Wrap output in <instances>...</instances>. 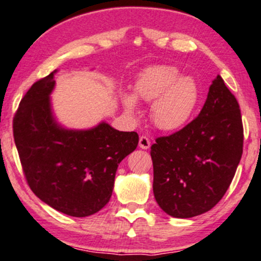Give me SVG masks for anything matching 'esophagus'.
Listing matches in <instances>:
<instances>
[{
  "mask_svg": "<svg viewBox=\"0 0 261 261\" xmlns=\"http://www.w3.org/2000/svg\"><path fill=\"white\" fill-rule=\"evenodd\" d=\"M150 145H151V142L146 136H142L139 138V146L142 149H149Z\"/></svg>",
  "mask_w": 261,
  "mask_h": 261,
  "instance_id": "obj_1",
  "label": "esophagus"
}]
</instances>
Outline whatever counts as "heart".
Segmentation results:
<instances>
[{"label":"heart","instance_id":"heart-1","mask_svg":"<svg viewBox=\"0 0 261 261\" xmlns=\"http://www.w3.org/2000/svg\"><path fill=\"white\" fill-rule=\"evenodd\" d=\"M138 99L151 102L150 115L154 124L164 130L182 127L191 118L198 102V87L188 76H179L171 66L150 67L138 76L134 85ZM123 102L128 112L137 111L134 96L125 94Z\"/></svg>","mask_w":261,"mask_h":261}]
</instances>
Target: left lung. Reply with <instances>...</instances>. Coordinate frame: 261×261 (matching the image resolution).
<instances>
[{"mask_svg":"<svg viewBox=\"0 0 261 261\" xmlns=\"http://www.w3.org/2000/svg\"><path fill=\"white\" fill-rule=\"evenodd\" d=\"M243 139L238 101L217 75L197 117L170 136L156 138L151 145L159 206L178 219L213 209L233 179Z\"/></svg>","mask_w":261,"mask_h":261,"instance_id":"8db88e82","label":"left lung"}]
</instances>
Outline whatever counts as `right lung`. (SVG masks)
I'll list each match as a JSON object with an SVG mask.
<instances>
[{
  "instance_id": "right-lung-1",
  "label": "right lung",
  "mask_w": 261,
  "mask_h": 261,
  "mask_svg": "<svg viewBox=\"0 0 261 261\" xmlns=\"http://www.w3.org/2000/svg\"><path fill=\"white\" fill-rule=\"evenodd\" d=\"M54 73L27 91L13 118V137L28 186L55 210L85 217L112 195L118 164L137 149V132L107 123L90 130L61 128L50 109Z\"/></svg>"
}]
</instances>
